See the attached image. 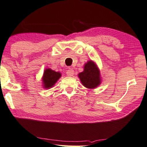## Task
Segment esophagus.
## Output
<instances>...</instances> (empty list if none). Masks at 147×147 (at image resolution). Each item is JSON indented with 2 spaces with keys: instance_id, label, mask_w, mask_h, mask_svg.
I'll return each instance as SVG.
<instances>
[{
  "instance_id": "34e87169",
  "label": "esophagus",
  "mask_w": 147,
  "mask_h": 147,
  "mask_svg": "<svg viewBox=\"0 0 147 147\" xmlns=\"http://www.w3.org/2000/svg\"><path fill=\"white\" fill-rule=\"evenodd\" d=\"M66 75H67L68 77H72L74 75V70L72 69V68H69L66 70Z\"/></svg>"
}]
</instances>
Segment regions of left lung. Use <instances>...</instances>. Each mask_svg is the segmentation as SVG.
Wrapping results in <instances>:
<instances>
[{
  "instance_id": "obj_1",
  "label": "left lung",
  "mask_w": 147,
  "mask_h": 147,
  "mask_svg": "<svg viewBox=\"0 0 147 147\" xmlns=\"http://www.w3.org/2000/svg\"><path fill=\"white\" fill-rule=\"evenodd\" d=\"M81 83L87 89H95L101 84L100 71L94 61L89 60L84 64L83 71L78 75Z\"/></svg>"
}]
</instances>
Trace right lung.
<instances>
[{
    "label": "right lung",
    "instance_id": "obj_1",
    "mask_svg": "<svg viewBox=\"0 0 147 147\" xmlns=\"http://www.w3.org/2000/svg\"><path fill=\"white\" fill-rule=\"evenodd\" d=\"M61 77L62 75L60 72L54 71L51 68H46L44 70L42 77V87L45 89L51 88Z\"/></svg>",
    "mask_w": 147,
    "mask_h": 147
}]
</instances>
